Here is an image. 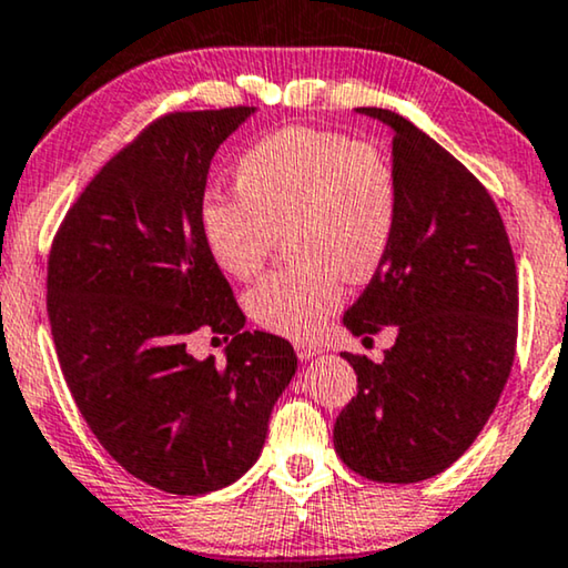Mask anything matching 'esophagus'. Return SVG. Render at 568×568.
<instances>
[{
  "label": "esophagus",
  "instance_id": "34e87169",
  "mask_svg": "<svg viewBox=\"0 0 568 568\" xmlns=\"http://www.w3.org/2000/svg\"><path fill=\"white\" fill-rule=\"evenodd\" d=\"M296 353H298L301 361H312L322 353V347L314 345V343H296Z\"/></svg>",
  "mask_w": 568,
  "mask_h": 568
}]
</instances>
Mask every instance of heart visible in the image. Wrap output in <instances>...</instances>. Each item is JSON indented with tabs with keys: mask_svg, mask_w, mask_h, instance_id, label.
<instances>
[{
	"mask_svg": "<svg viewBox=\"0 0 568 568\" xmlns=\"http://www.w3.org/2000/svg\"><path fill=\"white\" fill-rule=\"evenodd\" d=\"M236 189L200 205L210 256L229 277L252 280L291 236L298 264L262 280L246 308L277 335H320L343 306L345 277L372 280L395 244L399 179L389 155L347 134L288 126L239 158Z\"/></svg>",
	"mask_w": 568,
	"mask_h": 568,
	"instance_id": "obj_1",
	"label": "heart"
}]
</instances>
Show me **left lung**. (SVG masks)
<instances>
[{"label":"left lung","mask_w":568,"mask_h":568,"mask_svg":"<svg viewBox=\"0 0 568 568\" xmlns=\"http://www.w3.org/2000/svg\"><path fill=\"white\" fill-rule=\"evenodd\" d=\"M399 225L345 329L397 337L384 361L343 353L358 392L335 423V452L376 483H418L470 449L509 379L517 345V267L504 221L478 179L387 109Z\"/></svg>","instance_id":"1"}]
</instances>
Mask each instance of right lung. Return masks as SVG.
Segmentation results:
<instances>
[{
  "label": "right lung",
  "instance_id": "1",
  "mask_svg": "<svg viewBox=\"0 0 568 568\" xmlns=\"http://www.w3.org/2000/svg\"><path fill=\"white\" fill-rule=\"evenodd\" d=\"M254 111L158 119L98 171L51 246L67 387L103 449L165 494L202 496L252 470L298 368L288 339L244 332L200 231L210 163ZM200 328L232 337L223 367L187 353Z\"/></svg>",
  "mask_w": 568,
  "mask_h": 568
}]
</instances>
